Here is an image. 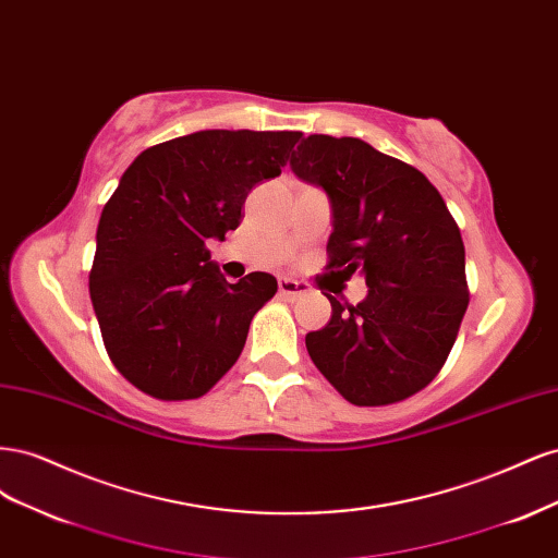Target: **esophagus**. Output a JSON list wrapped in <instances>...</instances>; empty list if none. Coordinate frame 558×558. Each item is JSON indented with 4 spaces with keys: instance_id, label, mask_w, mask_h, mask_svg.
<instances>
[{
    "instance_id": "34e87169",
    "label": "esophagus",
    "mask_w": 558,
    "mask_h": 558,
    "mask_svg": "<svg viewBox=\"0 0 558 558\" xmlns=\"http://www.w3.org/2000/svg\"><path fill=\"white\" fill-rule=\"evenodd\" d=\"M279 293L283 295V298H289V300H295V298H302V295H307L310 293V283H305V281H295V279H279Z\"/></svg>"
}]
</instances>
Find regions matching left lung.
<instances>
[{"mask_svg":"<svg viewBox=\"0 0 558 558\" xmlns=\"http://www.w3.org/2000/svg\"><path fill=\"white\" fill-rule=\"evenodd\" d=\"M291 167L330 197L326 269L367 283L359 305L326 293L330 324L305 337L314 365L359 408L418 393L442 369L470 302L461 230L442 195L356 137L310 134Z\"/></svg>","mask_w":558,"mask_h":558,"instance_id":"8db88e82","label":"left lung"}]
</instances>
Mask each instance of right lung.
<instances>
[{
	"label": "right lung",
	"instance_id": "obj_1",
	"mask_svg": "<svg viewBox=\"0 0 558 558\" xmlns=\"http://www.w3.org/2000/svg\"><path fill=\"white\" fill-rule=\"evenodd\" d=\"M302 132L202 130L146 148L99 216L90 300L111 363L158 400L205 396L244 349L277 279L228 283L207 240L238 230L251 189L275 179Z\"/></svg>",
	"mask_w": 558,
	"mask_h": 558
}]
</instances>
